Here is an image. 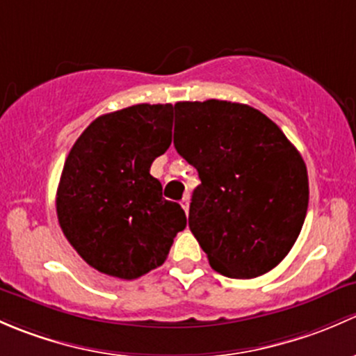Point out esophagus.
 Segmentation results:
<instances>
[{
  "label": "esophagus",
  "instance_id": "1",
  "mask_svg": "<svg viewBox=\"0 0 356 356\" xmlns=\"http://www.w3.org/2000/svg\"><path fill=\"white\" fill-rule=\"evenodd\" d=\"M181 207L185 209V212H188V207H190V200H188V195H185L181 199Z\"/></svg>",
  "mask_w": 356,
  "mask_h": 356
}]
</instances>
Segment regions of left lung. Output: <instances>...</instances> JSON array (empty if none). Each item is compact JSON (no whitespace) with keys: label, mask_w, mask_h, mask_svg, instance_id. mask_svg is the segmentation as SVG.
<instances>
[{"label":"left lung","mask_w":356,"mask_h":356,"mask_svg":"<svg viewBox=\"0 0 356 356\" xmlns=\"http://www.w3.org/2000/svg\"><path fill=\"white\" fill-rule=\"evenodd\" d=\"M175 147L199 171L190 232L214 270L250 280L277 266L302 232L309 175L276 123L240 102H178Z\"/></svg>","instance_id":"8db88e82"}]
</instances>
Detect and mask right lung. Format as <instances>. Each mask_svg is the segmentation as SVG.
Listing matches in <instances>:
<instances>
[{"label":"right lung","instance_id":"add662e5","mask_svg":"<svg viewBox=\"0 0 356 356\" xmlns=\"http://www.w3.org/2000/svg\"><path fill=\"white\" fill-rule=\"evenodd\" d=\"M173 104H135L94 120L65 161L56 192L63 234L90 267L135 280L163 266L181 205L163 197L151 164L171 145Z\"/></svg>","mask_w":356,"mask_h":356}]
</instances>
